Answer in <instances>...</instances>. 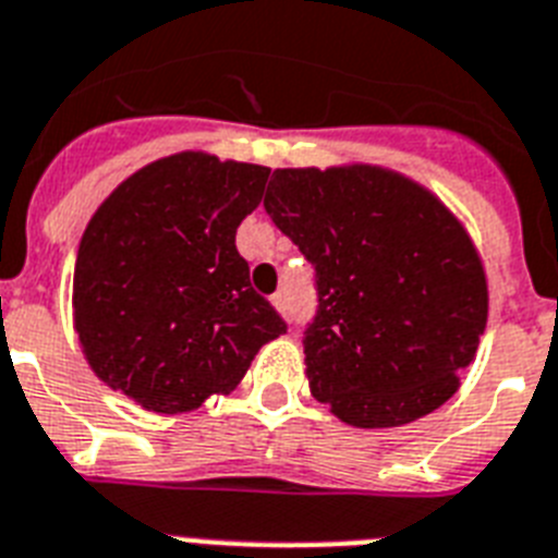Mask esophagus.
I'll use <instances>...</instances> for the list:
<instances>
[{"label":"esophagus","mask_w":558,"mask_h":558,"mask_svg":"<svg viewBox=\"0 0 558 558\" xmlns=\"http://www.w3.org/2000/svg\"><path fill=\"white\" fill-rule=\"evenodd\" d=\"M271 306L278 308L280 315H287V294H283V292L271 294Z\"/></svg>","instance_id":"34e87169"}]
</instances>
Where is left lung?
I'll return each instance as SVG.
<instances>
[{
  "label": "left lung",
  "instance_id": "8db88e82",
  "mask_svg": "<svg viewBox=\"0 0 558 558\" xmlns=\"http://www.w3.org/2000/svg\"><path fill=\"white\" fill-rule=\"evenodd\" d=\"M264 207L317 269L312 397L354 428H397L451 400L488 323L465 223L420 181L363 161L275 170Z\"/></svg>",
  "mask_w": 558,
  "mask_h": 558
}]
</instances>
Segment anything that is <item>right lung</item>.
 <instances>
[{"label": "right lung", "mask_w": 558, "mask_h": 558, "mask_svg": "<svg viewBox=\"0 0 558 558\" xmlns=\"http://www.w3.org/2000/svg\"><path fill=\"white\" fill-rule=\"evenodd\" d=\"M266 178L260 163L184 149L98 204L73 269V329L105 386L153 414H186L229 395L287 331L235 246Z\"/></svg>", "instance_id": "right-lung-1"}]
</instances>
